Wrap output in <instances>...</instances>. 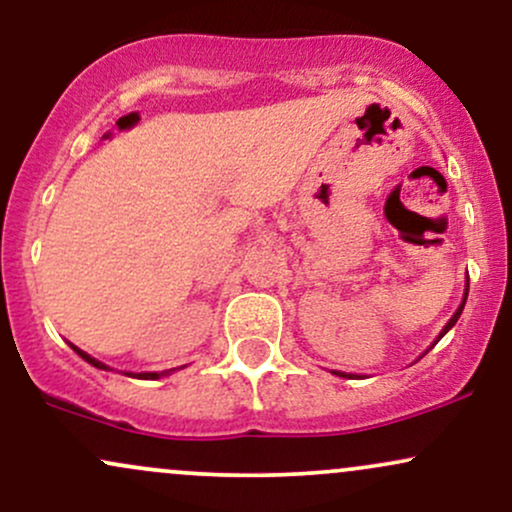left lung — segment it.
<instances>
[{"label": "left lung", "instance_id": "1", "mask_svg": "<svg viewBox=\"0 0 512 512\" xmlns=\"http://www.w3.org/2000/svg\"><path fill=\"white\" fill-rule=\"evenodd\" d=\"M467 291H470V281H467L465 283V295H463V303H460V307H458V310H455V315L451 317V319H448V324L446 326H443V331H441V334H439V338H436V341H441V338L443 336H446L448 334V331H451L453 329V326H455V322H458V317L460 315H463V307H465V300H467ZM434 341V343H436ZM336 374V377H353V374H346V372H334Z\"/></svg>", "mask_w": 512, "mask_h": 512}]
</instances>
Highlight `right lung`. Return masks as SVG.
<instances>
[{
  "label": "right lung",
  "mask_w": 512,
  "mask_h": 512,
  "mask_svg": "<svg viewBox=\"0 0 512 512\" xmlns=\"http://www.w3.org/2000/svg\"><path fill=\"white\" fill-rule=\"evenodd\" d=\"M73 350H76V353L80 355V357H83V360L85 362H90V365L92 367H97V369H109L107 365H104V362H100V360H95V357H92V355H88V353H85V350H80V348H76V346H71ZM164 374H169V372H162V374H159V372H140L138 374V377L140 379H159V377H164Z\"/></svg>",
  "instance_id": "add662e5"
}]
</instances>
